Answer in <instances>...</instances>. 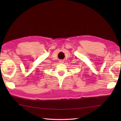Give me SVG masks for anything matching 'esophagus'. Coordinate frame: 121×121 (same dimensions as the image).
<instances>
[{"mask_svg": "<svg viewBox=\"0 0 121 121\" xmlns=\"http://www.w3.org/2000/svg\"><path fill=\"white\" fill-rule=\"evenodd\" d=\"M63 60H60V63H63Z\"/></svg>", "mask_w": 121, "mask_h": 121, "instance_id": "obj_1", "label": "esophagus"}]
</instances>
